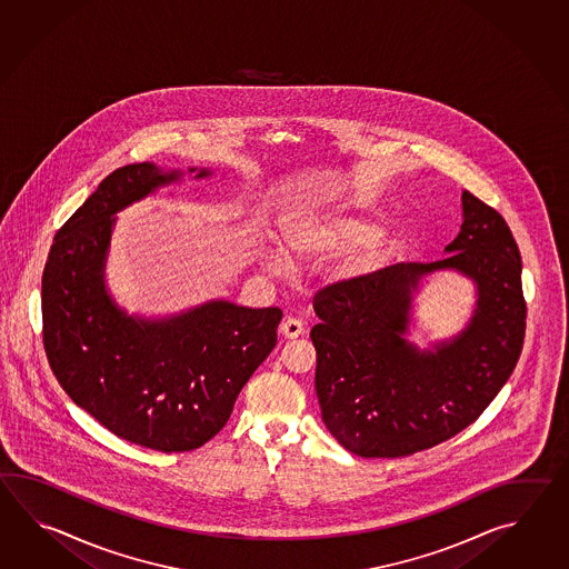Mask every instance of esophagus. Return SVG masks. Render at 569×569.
<instances>
[{"label": "esophagus", "mask_w": 569, "mask_h": 569, "mask_svg": "<svg viewBox=\"0 0 569 569\" xmlns=\"http://www.w3.org/2000/svg\"><path fill=\"white\" fill-rule=\"evenodd\" d=\"M280 333L287 339L301 338L302 333H305V323H302L301 319L287 317V319L282 321V326H280Z\"/></svg>", "instance_id": "esophagus-1"}]
</instances>
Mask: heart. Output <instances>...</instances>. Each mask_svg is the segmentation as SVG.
<instances>
[{
  "label": "heart",
  "instance_id": "1",
  "mask_svg": "<svg viewBox=\"0 0 569 569\" xmlns=\"http://www.w3.org/2000/svg\"><path fill=\"white\" fill-rule=\"evenodd\" d=\"M382 228L372 219L338 209L333 213H305L292 219L284 230V246L299 258L319 256L338 248L362 246L351 258V274H368L385 264L387 243L380 240ZM270 264L284 267L282 256H270Z\"/></svg>",
  "mask_w": 569,
  "mask_h": 569
}]
</instances>
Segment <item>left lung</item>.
Listing matches in <instances>:
<instances>
[{
    "mask_svg": "<svg viewBox=\"0 0 569 569\" xmlns=\"http://www.w3.org/2000/svg\"><path fill=\"white\" fill-rule=\"evenodd\" d=\"M461 203V231L443 260L399 262L315 292L321 415L339 446L360 458H402L458 436L519 362L527 327L519 246L495 207L470 191ZM441 267L477 280L479 309L458 339L421 355L401 338L410 290Z\"/></svg>",
    "mask_w": 569,
    "mask_h": 569,
    "instance_id": "obj_1",
    "label": "left lung"
}]
</instances>
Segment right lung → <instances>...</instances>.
<instances>
[{
    "label": "right lung",
    "instance_id": "add662e5",
    "mask_svg": "<svg viewBox=\"0 0 569 569\" xmlns=\"http://www.w3.org/2000/svg\"><path fill=\"white\" fill-rule=\"evenodd\" d=\"M174 179L148 162L113 170L57 231L42 272V343L59 385L113 436L164 453L218 436L282 319L279 307L216 301L138 321L109 301L101 270L113 216Z\"/></svg>",
    "mask_w": 569,
    "mask_h": 569
}]
</instances>
